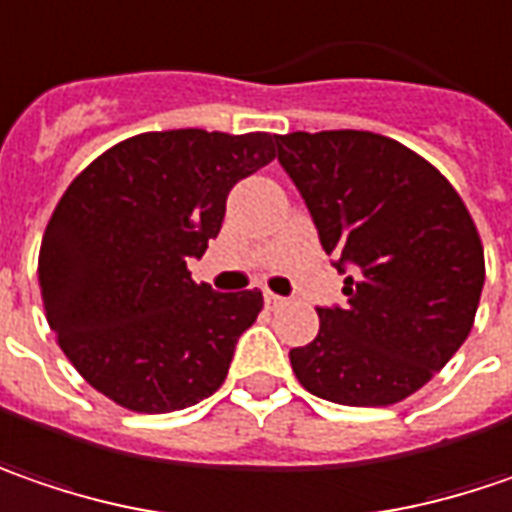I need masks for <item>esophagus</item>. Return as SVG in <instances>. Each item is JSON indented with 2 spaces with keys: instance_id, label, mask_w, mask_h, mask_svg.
Here are the masks:
<instances>
[{
  "instance_id": "1",
  "label": "esophagus",
  "mask_w": 512,
  "mask_h": 512,
  "mask_svg": "<svg viewBox=\"0 0 512 512\" xmlns=\"http://www.w3.org/2000/svg\"><path fill=\"white\" fill-rule=\"evenodd\" d=\"M265 305H268V308H282V305H285V296L265 291Z\"/></svg>"
}]
</instances>
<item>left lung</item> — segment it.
Masks as SVG:
<instances>
[{
    "label": "left lung",
    "mask_w": 512,
    "mask_h": 512,
    "mask_svg": "<svg viewBox=\"0 0 512 512\" xmlns=\"http://www.w3.org/2000/svg\"><path fill=\"white\" fill-rule=\"evenodd\" d=\"M276 158L345 276V305L291 348L296 380L343 406H389L449 363L484 288V250L461 195L403 143L357 132L276 135Z\"/></svg>",
    "instance_id": "1"
}]
</instances>
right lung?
Listing matches in <instances>:
<instances>
[{
  "label": "right lung",
  "mask_w": 512,
  "mask_h": 512,
  "mask_svg": "<svg viewBox=\"0 0 512 512\" xmlns=\"http://www.w3.org/2000/svg\"><path fill=\"white\" fill-rule=\"evenodd\" d=\"M273 161L268 132H146L83 169L39 247L57 343L91 386L132 412L187 409L224 383L262 291L195 285L230 190Z\"/></svg>",
  "instance_id": "1"
}]
</instances>
